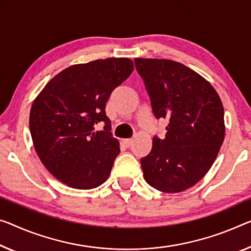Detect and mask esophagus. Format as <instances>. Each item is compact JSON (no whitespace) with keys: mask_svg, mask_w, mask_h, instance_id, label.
<instances>
[{"mask_svg":"<svg viewBox=\"0 0 251 251\" xmlns=\"http://www.w3.org/2000/svg\"><path fill=\"white\" fill-rule=\"evenodd\" d=\"M122 142L126 147H130V146L132 145V139H123Z\"/></svg>","mask_w":251,"mask_h":251,"instance_id":"1","label":"esophagus"}]
</instances>
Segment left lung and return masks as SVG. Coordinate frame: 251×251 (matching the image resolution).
<instances>
[{"mask_svg": "<svg viewBox=\"0 0 251 251\" xmlns=\"http://www.w3.org/2000/svg\"><path fill=\"white\" fill-rule=\"evenodd\" d=\"M157 119H167L164 139L141 158L144 177L164 193L183 192L201 180L225 140V109L214 87L198 73L169 59L134 58Z\"/></svg>", "mask_w": 251, "mask_h": 251, "instance_id": "8db88e82", "label": "left lung"}]
</instances>
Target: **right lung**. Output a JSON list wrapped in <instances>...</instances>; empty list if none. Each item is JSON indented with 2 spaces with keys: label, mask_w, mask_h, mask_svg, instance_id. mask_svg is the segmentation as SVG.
Segmentation results:
<instances>
[{
  "label": "right lung",
  "mask_w": 251,
  "mask_h": 251,
  "mask_svg": "<svg viewBox=\"0 0 251 251\" xmlns=\"http://www.w3.org/2000/svg\"><path fill=\"white\" fill-rule=\"evenodd\" d=\"M133 71L129 58L77 64L50 79L32 103L29 125L34 149L53 177L77 190H91L109 177L120 152L105 103ZM104 122V130L95 131Z\"/></svg>",
  "instance_id": "1"
}]
</instances>
